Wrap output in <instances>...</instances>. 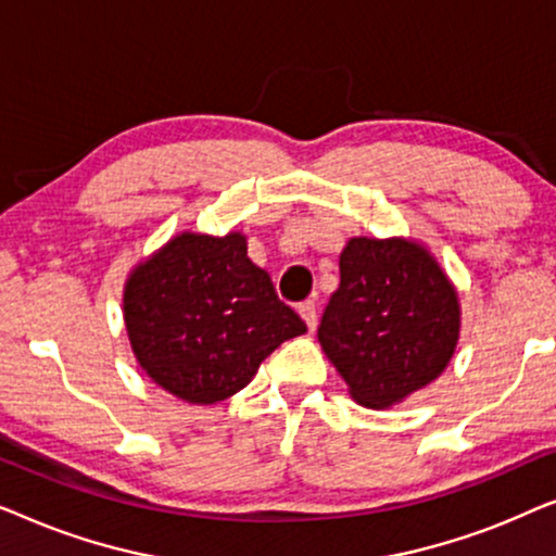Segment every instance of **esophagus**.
Returning a JSON list of instances; mask_svg holds the SVG:
<instances>
[{"mask_svg": "<svg viewBox=\"0 0 556 556\" xmlns=\"http://www.w3.org/2000/svg\"><path fill=\"white\" fill-rule=\"evenodd\" d=\"M299 314L303 316V321H306L308 331H314V329H316V324H318V316H316V303H314V301H303L301 306H299Z\"/></svg>", "mask_w": 556, "mask_h": 556, "instance_id": "1", "label": "esophagus"}]
</instances>
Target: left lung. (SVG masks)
Segmentation results:
<instances>
[{
  "label": "left lung",
  "mask_w": 556,
  "mask_h": 556,
  "mask_svg": "<svg viewBox=\"0 0 556 556\" xmlns=\"http://www.w3.org/2000/svg\"><path fill=\"white\" fill-rule=\"evenodd\" d=\"M458 326V295L420 245L354 238L318 341L359 405L390 407L447 367Z\"/></svg>",
  "instance_id": "left-lung-1"
}]
</instances>
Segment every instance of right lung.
<instances>
[{"label": "right lung", "mask_w": 556, "mask_h": 556, "mask_svg": "<svg viewBox=\"0 0 556 556\" xmlns=\"http://www.w3.org/2000/svg\"><path fill=\"white\" fill-rule=\"evenodd\" d=\"M124 318L147 375L194 405L240 392L265 356L306 331L240 232L166 242L128 278Z\"/></svg>", "instance_id": "1"}]
</instances>
